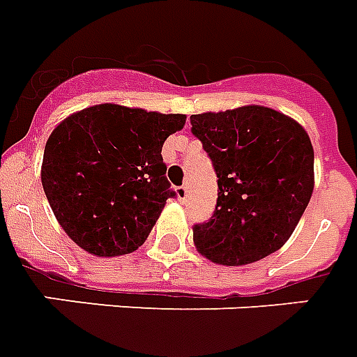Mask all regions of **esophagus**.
<instances>
[{"label":"esophagus","instance_id":"1","mask_svg":"<svg viewBox=\"0 0 357 357\" xmlns=\"http://www.w3.org/2000/svg\"><path fill=\"white\" fill-rule=\"evenodd\" d=\"M176 197H178V201H186L188 199V186H178L176 188Z\"/></svg>","mask_w":357,"mask_h":357}]
</instances>
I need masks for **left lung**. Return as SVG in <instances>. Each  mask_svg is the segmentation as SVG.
<instances>
[{
	"label": "left lung",
	"mask_w": 357,
	"mask_h": 357,
	"mask_svg": "<svg viewBox=\"0 0 357 357\" xmlns=\"http://www.w3.org/2000/svg\"><path fill=\"white\" fill-rule=\"evenodd\" d=\"M218 175L212 219L193 227L213 264L247 265L286 243L313 193V147L295 119L249 105L190 116Z\"/></svg>",
	"instance_id": "obj_1"
}]
</instances>
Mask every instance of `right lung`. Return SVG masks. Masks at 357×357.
<instances>
[{
  "label": "right lung",
  "mask_w": 357,
  "mask_h": 357,
  "mask_svg": "<svg viewBox=\"0 0 357 357\" xmlns=\"http://www.w3.org/2000/svg\"><path fill=\"white\" fill-rule=\"evenodd\" d=\"M186 123L184 114L96 105L71 114L44 149L42 186L56 221L96 256L136 250L175 197L162 145Z\"/></svg>",
  "instance_id": "obj_1"
}]
</instances>
